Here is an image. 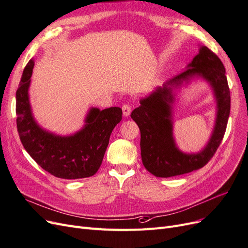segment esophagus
I'll list each match as a JSON object with an SVG mask.
<instances>
[{
    "label": "esophagus",
    "instance_id": "obj_1",
    "mask_svg": "<svg viewBox=\"0 0 248 248\" xmlns=\"http://www.w3.org/2000/svg\"><path fill=\"white\" fill-rule=\"evenodd\" d=\"M122 110H123L124 117H128L131 112V107L129 106V104H124V106L122 107Z\"/></svg>",
    "mask_w": 248,
    "mask_h": 248
}]
</instances>
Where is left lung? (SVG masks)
I'll use <instances>...</instances> for the list:
<instances>
[{"label":"left lung","mask_w":248,"mask_h":248,"mask_svg":"<svg viewBox=\"0 0 248 248\" xmlns=\"http://www.w3.org/2000/svg\"><path fill=\"white\" fill-rule=\"evenodd\" d=\"M194 75L205 78L214 88L217 101L215 130L207 146L197 155H185L175 147L172 138V88L188 82ZM140 106L133 109L131 118L140 130V155L147 170L152 175L169 178L197 170L210 161L219 147L227 129L231 109V94L226 68L214 52L202 46L187 69L180 72L162 88H157Z\"/></svg>","instance_id":"1"}]
</instances>
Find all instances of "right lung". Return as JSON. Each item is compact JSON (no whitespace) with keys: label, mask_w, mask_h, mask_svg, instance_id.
Here are the masks:
<instances>
[{"label":"right lung","mask_w":248,"mask_h":248,"mask_svg":"<svg viewBox=\"0 0 248 248\" xmlns=\"http://www.w3.org/2000/svg\"><path fill=\"white\" fill-rule=\"evenodd\" d=\"M34 61L25 67L16 91V125L22 146L29 155L50 175L61 179H81L95 175L108 146L110 133L122 120V109L91 108L86 125L69 137L43 130L33 118L29 102Z\"/></svg>","instance_id":"add662e5"}]
</instances>
